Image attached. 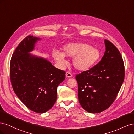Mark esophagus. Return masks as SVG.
Here are the masks:
<instances>
[{"label": "esophagus", "instance_id": "esophagus-1", "mask_svg": "<svg viewBox=\"0 0 134 134\" xmlns=\"http://www.w3.org/2000/svg\"><path fill=\"white\" fill-rule=\"evenodd\" d=\"M65 75H66V78H71V77H72V74L70 73V72H68V71H67L66 72Z\"/></svg>", "mask_w": 134, "mask_h": 134}]
</instances>
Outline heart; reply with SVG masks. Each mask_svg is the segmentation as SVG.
<instances>
[{"mask_svg": "<svg viewBox=\"0 0 134 134\" xmlns=\"http://www.w3.org/2000/svg\"><path fill=\"white\" fill-rule=\"evenodd\" d=\"M53 56L62 66L68 64L65 56L73 58L72 64L75 69L79 71H86L98 62L100 52L97 48L87 43H69L64 46L63 52L55 51Z\"/></svg>", "mask_w": 134, "mask_h": 134, "instance_id": "b5f03b06", "label": "heart"}]
</instances>
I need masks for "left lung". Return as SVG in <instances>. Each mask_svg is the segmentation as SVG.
Instances as JSON below:
<instances>
[{"instance_id":"obj_1","label":"left lung","mask_w":134,"mask_h":134,"mask_svg":"<svg viewBox=\"0 0 134 134\" xmlns=\"http://www.w3.org/2000/svg\"><path fill=\"white\" fill-rule=\"evenodd\" d=\"M104 44L106 51L100 62L75 77L79 102L90 113H99L110 106L124 80V64L120 51L108 40H104Z\"/></svg>"}]
</instances>
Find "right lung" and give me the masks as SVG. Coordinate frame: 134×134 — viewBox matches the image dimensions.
<instances>
[{
	"label": "right lung",
	"instance_id": "add662e5",
	"mask_svg": "<svg viewBox=\"0 0 134 134\" xmlns=\"http://www.w3.org/2000/svg\"><path fill=\"white\" fill-rule=\"evenodd\" d=\"M41 38L28 36L13 52L10 77L15 93L31 111L44 113L54 106L57 87L65 78V72L47 59L30 53Z\"/></svg>",
	"mask_w": 134,
	"mask_h": 134
}]
</instances>
